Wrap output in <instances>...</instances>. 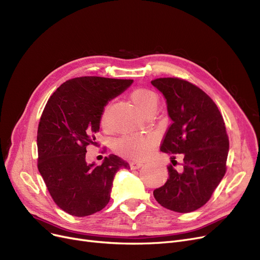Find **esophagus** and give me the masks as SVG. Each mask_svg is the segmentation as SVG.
Returning <instances> with one entry per match:
<instances>
[{"mask_svg":"<svg viewBox=\"0 0 260 260\" xmlns=\"http://www.w3.org/2000/svg\"><path fill=\"white\" fill-rule=\"evenodd\" d=\"M131 168L132 169H139L140 167L143 166V162L142 161H137V160H133L129 162Z\"/></svg>","mask_w":260,"mask_h":260,"instance_id":"1","label":"esophagus"}]
</instances>
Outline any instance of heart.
Segmentation results:
<instances>
[{
	"mask_svg": "<svg viewBox=\"0 0 260 260\" xmlns=\"http://www.w3.org/2000/svg\"><path fill=\"white\" fill-rule=\"evenodd\" d=\"M129 99L135 107L143 114L149 110L156 107V95L148 89L133 90ZM101 124L106 127V112H103L101 117ZM153 140L150 137L142 136H125L115 142V151L124 155H128L134 158L146 157L151 150Z\"/></svg>",
	"mask_w": 260,
	"mask_h": 260,
	"instance_id": "heart-1",
	"label": "heart"
}]
</instances>
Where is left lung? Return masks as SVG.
I'll list each match as a JSON object with an SVG mask.
<instances>
[{
  "mask_svg": "<svg viewBox=\"0 0 260 260\" xmlns=\"http://www.w3.org/2000/svg\"><path fill=\"white\" fill-rule=\"evenodd\" d=\"M151 83L166 99L172 123L167 129L160 151L182 154L167 167L166 183L154 189L157 203L179 213H187L208 203L226 172L229 140L224 119L217 106L203 90L180 78H158Z\"/></svg>",
  "mask_w": 260,
  "mask_h": 260,
  "instance_id": "obj_1",
  "label": "left lung"
}]
</instances>
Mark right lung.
I'll return each mask as SVG.
<instances>
[{"label":"right lung","instance_id":"1","mask_svg":"<svg viewBox=\"0 0 260 260\" xmlns=\"http://www.w3.org/2000/svg\"><path fill=\"white\" fill-rule=\"evenodd\" d=\"M132 79L85 76L67 80L48 100L37 131L38 170L57 207L88 216L108 205L113 178L128 162L110 154L102 165L88 164L86 147L96 145L104 107Z\"/></svg>","mask_w":260,"mask_h":260}]
</instances>
